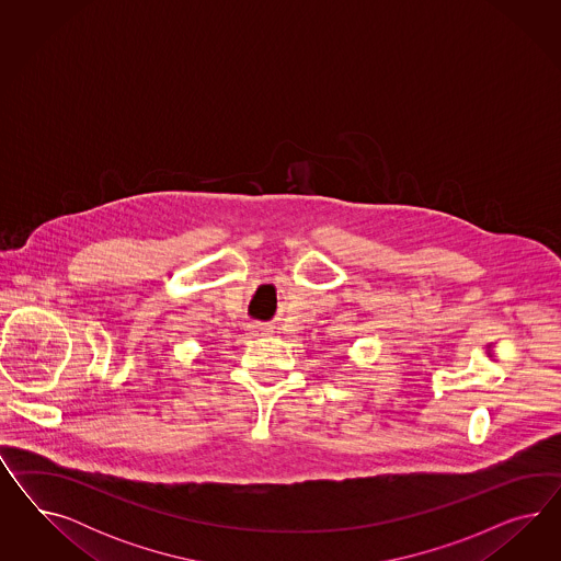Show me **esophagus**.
<instances>
[{
	"mask_svg": "<svg viewBox=\"0 0 561 561\" xmlns=\"http://www.w3.org/2000/svg\"><path fill=\"white\" fill-rule=\"evenodd\" d=\"M270 333H272V329L267 324L251 323L247 327V335H251V337H265Z\"/></svg>",
	"mask_w": 561,
	"mask_h": 561,
	"instance_id": "34e87169",
	"label": "esophagus"
}]
</instances>
